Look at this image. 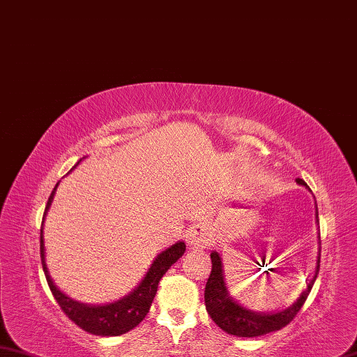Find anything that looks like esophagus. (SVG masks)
Listing matches in <instances>:
<instances>
[{"mask_svg": "<svg viewBox=\"0 0 357 357\" xmlns=\"http://www.w3.org/2000/svg\"><path fill=\"white\" fill-rule=\"evenodd\" d=\"M211 238V230L205 224H194L186 230V241L192 248H206Z\"/></svg>", "mask_w": 357, "mask_h": 357, "instance_id": "1", "label": "esophagus"}]
</instances>
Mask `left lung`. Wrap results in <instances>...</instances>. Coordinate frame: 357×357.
<instances>
[{
  "mask_svg": "<svg viewBox=\"0 0 357 357\" xmlns=\"http://www.w3.org/2000/svg\"><path fill=\"white\" fill-rule=\"evenodd\" d=\"M297 183L301 186L309 188L305 180L297 178ZM315 218L319 222V211H315ZM320 236V234H319ZM211 273L205 286V305L206 311L210 314L214 324L225 333L236 335V337H257V335H264L268 333L278 331L291 324L295 315L305 305L309 292L314 286V281L319 275L320 268V257L317 259V267H315L314 278L309 281L306 291L300 295V298L294 305L283 309L280 312H253L250 309L242 307L238 305L230 295H228L224 271H222V261L218 252L211 253Z\"/></svg>",
  "mask_w": 357,
  "mask_h": 357,
  "instance_id": "8db88e82",
  "label": "left lung"
}]
</instances>
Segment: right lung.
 <instances>
[{"mask_svg": "<svg viewBox=\"0 0 357 357\" xmlns=\"http://www.w3.org/2000/svg\"><path fill=\"white\" fill-rule=\"evenodd\" d=\"M57 186L59 183L54 186V190L48 199V204H46L43 220L46 216V211L50 210L54 192H56ZM185 250H186L185 242H177V244L166 248V250L161 252L155 258V261L152 262V266L149 271H147L143 281H141V283L133 289L129 295H126L124 298L115 301V303L102 305V306H90V305L79 303V301H74L73 298L66 297V295L63 292H60L56 287V284L52 283V280L48 273V267H46V262H45L43 224H42V228H40V257H42V266H43L46 281H48V286L51 289L54 298L57 301V305L66 315H68V319L74 321V324H76L80 329H84V331L95 335H105V337L124 334L143 321L147 312H149L153 297H155L161 277H163V275L167 272V268H169L174 262H176L181 255L185 253Z\"/></svg>", "mask_w": 357, "mask_h": 357, "instance_id": "right-lung-1", "label": "right lung"}]
</instances>
